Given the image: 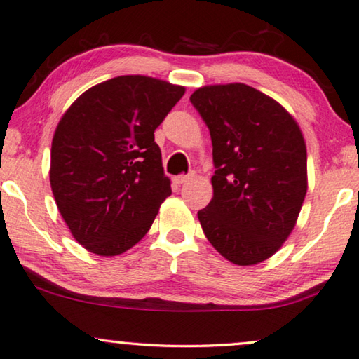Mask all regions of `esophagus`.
<instances>
[{
    "label": "esophagus",
    "instance_id": "34e87169",
    "mask_svg": "<svg viewBox=\"0 0 359 359\" xmlns=\"http://www.w3.org/2000/svg\"><path fill=\"white\" fill-rule=\"evenodd\" d=\"M194 176V173H189V175H178V176H175L173 178V181L176 184H183V183H186V181H189L191 178Z\"/></svg>",
    "mask_w": 359,
    "mask_h": 359
}]
</instances>
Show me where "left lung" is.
I'll return each instance as SVG.
<instances>
[{"label":"left lung","mask_w":359,"mask_h":359,"mask_svg":"<svg viewBox=\"0 0 359 359\" xmlns=\"http://www.w3.org/2000/svg\"><path fill=\"white\" fill-rule=\"evenodd\" d=\"M191 103L210 128L213 198L197 213L215 250L237 266L269 259L307 194V148L278 102L242 82L205 86Z\"/></svg>","instance_id":"left-lung-1"}]
</instances>
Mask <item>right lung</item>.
<instances>
[{
	"instance_id": "add662e5",
	"label": "right lung",
	"mask_w": 359,
	"mask_h": 359,
	"mask_svg": "<svg viewBox=\"0 0 359 359\" xmlns=\"http://www.w3.org/2000/svg\"><path fill=\"white\" fill-rule=\"evenodd\" d=\"M184 92L149 76H117L65 111L52 138L50 187L87 251L122 255L148 233L172 194L154 130Z\"/></svg>"
}]
</instances>
